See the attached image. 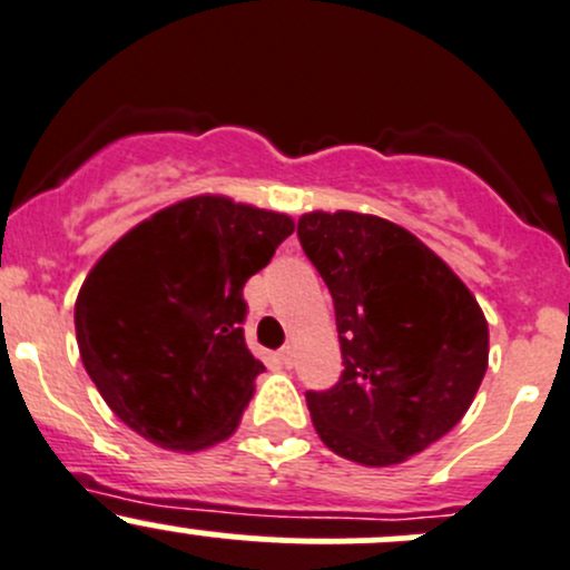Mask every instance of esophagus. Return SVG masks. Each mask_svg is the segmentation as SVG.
Masks as SVG:
<instances>
[{
	"label": "esophagus",
	"instance_id": "34e87169",
	"mask_svg": "<svg viewBox=\"0 0 570 570\" xmlns=\"http://www.w3.org/2000/svg\"><path fill=\"white\" fill-rule=\"evenodd\" d=\"M278 361H281V364H284V366H292V361H295V353H292V347H284V350H281V353H278Z\"/></svg>",
	"mask_w": 570,
	"mask_h": 570
}]
</instances>
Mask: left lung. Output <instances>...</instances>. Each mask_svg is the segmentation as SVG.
Listing matches in <instances>:
<instances>
[{
  "label": "left lung",
  "mask_w": 570,
  "mask_h": 570,
  "mask_svg": "<svg viewBox=\"0 0 570 570\" xmlns=\"http://www.w3.org/2000/svg\"><path fill=\"white\" fill-rule=\"evenodd\" d=\"M303 250L336 306L342 381L308 392L322 444L396 465L444 439L488 370V322L450 264L407 228L364 212H306Z\"/></svg>",
  "instance_id": "8db88e82"
}]
</instances>
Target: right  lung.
I'll list each match as a JSON object with an SVG mask.
<instances>
[{"label":"right lung","mask_w":570,"mask_h":570,"mask_svg":"<svg viewBox=\"0 0 570 570\" xmlns=\"http://www.w3.org/2000/svg\"><path fill=\"white\" fill-rule=\"evenodd\" d=\"M292 232L284 212L204 193L154 212L94 264L77 344L126 428L170 452L234 435L264 372L239 327L243 286Z\"/></svg>","instance_id":"right-lung-1"}]
</instances>
